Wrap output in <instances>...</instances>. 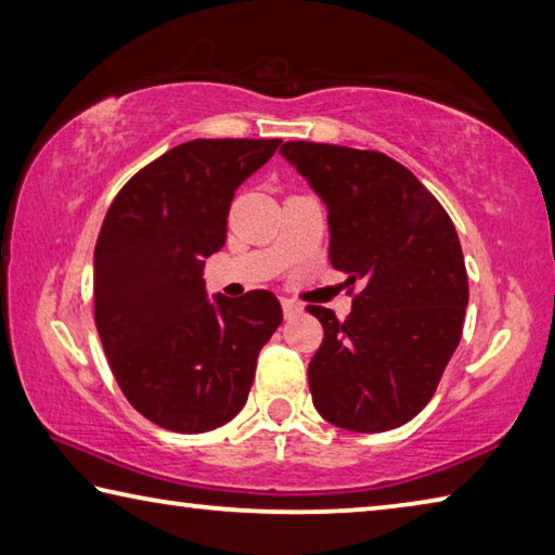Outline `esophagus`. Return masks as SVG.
I'll list each match as a JSON object with an SVG mask.
<instances>
[{
  "label": "esophagus",
  "instance_id": "obj_1",
  "mask_svg": "<svg viewBox=\"0 0 555 555\" xmlns=\"http://www.w3.org/2000/svg\"><path fill=\"white\" fill-rule=\"evenodd\" d=\"M280 302H283V312H285V319L295 317V314L299 312V309H302V307H299V302H295V299H289V297H283V299H280Z\"/></svg>",
  "mask_w": 555,
  "mask_h": 555
}]
</instances>
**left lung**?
Here are the masks:
<instances>
[{
	"mask_svg": "<svg viewBox=\"0 0 555 555\" xmlns=\"http://www.w3.org/2000/svg\"><path fill=\"white\" fill-rule=\"evenodd\" d=\"M280 153L326 204L332 266L361 285L344 322L307 307L324 326L309 363L317 412L358 434L397 429L429 404L461 341L468 272L459 233L390 155L309 141Z\"/></svg>",
	"mask_w": 555,
	"mask_h": 555,
	"instance_id": "1",
	"label": "left lung"
}]
</instances>
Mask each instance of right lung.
<instances>
[{
	"mask_svg": "<svg viewBox=\"0 0 555 555\" xmlns=\"http://www.w3.org/2000/svg\"><path fill=\"white\" fill-rule=\"evenodd\" d=\"M280 139H197L163 153L116 194L94 248V322L121 392L178 434L231 422L260 348L283 322L268 289L204 295V258L227 243L238 184Z\"/></svg>",
	"mask_w": 555,
	"mask_h": 555,
	"instance_id": "add662e5",
	"label": "right lung"
}]
</instances>
